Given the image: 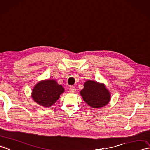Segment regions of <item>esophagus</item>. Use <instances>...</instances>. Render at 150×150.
Segmentation results:
<instances>
[{
    "mask_svg": "<svg viewBox=\"0 0 150 150\" xmlns=\"http://www.w3.org/2000/svg\"><path fill=\"white\" fill-rule=\"evenodd\" d=\"M69 92L72 93H75V87L71 86L70 88H69Z\"/></svg>",
    "mask_w": 150,
    "mask_h": 150,
    "instance_id": "esophagus-1",
    "label": "esophagus"
}]
</instances>
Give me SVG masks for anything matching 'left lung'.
<instances>
[{"label":"left lung","instance_id":"8db88e82","mask_svg":"<svg viewBox=\"0 0 150 150\" xmlns=\"http://www.w3.org/2000/svg\"><path fill=\"white\" fill-rule=\"evenodd\" d=\"M80 94L83 100L92 108L105 106L110 100V93L103 83L87 81Z\"/></svg>","mask_w":150,"mask_h":150}]
</instances>
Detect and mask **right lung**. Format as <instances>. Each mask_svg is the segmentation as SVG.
<instances>
[{
  "label": "right lung",
  "mask_w": 150,
  "mask_h": 150,
  "mask_svg": "<svg viewBox=\"0 0 150 150\" xmlns=\"http://www.w3.org/2000/svg\"><path fill=\"white\" fill-rule=\"evenodd\" d=\"M64 91L62 86L58 84L55 80H44L34 87L31 96L39 105L50 107L56 102Z\"/></svg>",
  "instance_id": "right-lung-1"
}]
</instances>
